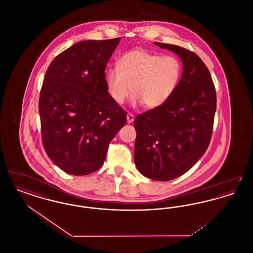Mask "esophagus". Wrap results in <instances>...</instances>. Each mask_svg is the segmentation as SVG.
Here are the masks:
<instances>
[{
  "mask_svg": "<svg viewBox=\"0 0 253 253\" xmlns=\"http://www.w3.org/2000/svg\"><path fill=\"white\" fill-rule=\"evenodd\" d=\"M133 120H134L133 115L131 114V113H128V114H127V122H128V123H132Z\"/></svg>",
  "mask_w": 253,
  "mask_h": 253,
  "instance_id": "esophagus-1",
  "label": "esophagus"
}]
</instances>
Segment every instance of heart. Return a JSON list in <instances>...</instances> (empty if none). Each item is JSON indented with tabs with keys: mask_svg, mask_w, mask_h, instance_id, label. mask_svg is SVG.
Returning <instances> with one entry per match:
<instances>
[{
	"mask_svg": "<svg viewBox=\"0 0 253 253\" xmlns=\"http://www.w3.org/2000/svg\"><path fill=\"white\" fill-rule=\"evenodd\" d=\"M118 66L108 69L105 75L113 101L121 105L132 90V104H145L149 109L158 108L168 101L178 87L183 71L175 56H162L141 48L123 54Z\"/></svg>",
	"mask_w": 253,
	"mask_h": 253,
	"instance_id": "1",
	"label": "heart"
}]
</instances>
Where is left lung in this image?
I'll use <instances>...</instances> for the list:
<instances>
[{
    "label": "left lung",
    "instance_id": "1",
    "mask_svg": "<svg viewBox=\"0 0 253 253\" xmlns=\"http://www.w3.org/2000/svg\"><path fill=\"white\" fill-rule=\"evenodd\" d=\"M183 63L180 83L168 101L138 115L134 163L153 180L169 181L188 171L207 151L213 129L216 92L203 60L188 49L155 42Z\"/></svg>",
    "mask_w": 253,
    "mask_h": 253
}]
</instances>
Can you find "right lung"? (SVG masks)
I'll return each instance as SVG.
<instances>
[{
    "instance_id": "obj_1",
    "label": "right lung",
    "mask_w": 253,
    "mask_h": 253,
    "mask_svg": "<svg viewBox=\"0 0 253 253\" xmlns=\"http://www.w3.org/2000/svg\"><path fill=\"white\" fill-rule=\"evenodd\" d=\"M120 42H80L58 55L45 73L39 99L42 140L49 158L69 174L101 168L109 143L126 124V112L105 84L107 62Z\"/></svg>"
}]
</instances>
